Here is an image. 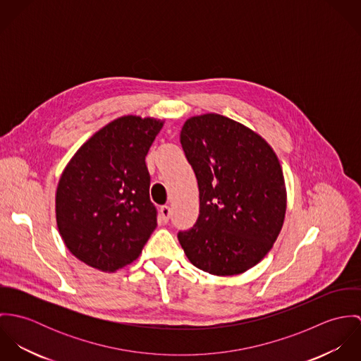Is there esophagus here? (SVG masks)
Here are the masks:
<instances>
[{
    "mask_svg": "<svg viewBox=\"0 0 361 361\" xmlns=\"http://www.w3.org/2000/svg\"><path fill=\"white\" fill-rule=\"evenodd\" d=\"M171 216V208L168 206H162L159 208V218L162 221V224H166L169 221Z\"/></svg>",
    "mask_w": 361,
    "mask_h": 361,
    "instance_id": "1",
    "label": "esophagus"
}]
</instances>
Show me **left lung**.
Masks as SVG:
<instances>
[{
  "label": "left lung",
  "mask_w": 361,
  "mask_h": 361,
  "mask_svg": "<svg viewBox=\"0 0 361 361\" xmlns=\"http://www.w3.org/2000/svg\"><path fill=\"white\" fill-rule=\"evenodd\" d=\"M180 145L200 192L199 218L178 233L180 246L208 274H243L267 256L283 225L279 159L256 132L219 114L189 118Z\"/></svg>",
  "instance_id": "8db88e82"
}]
</instances>
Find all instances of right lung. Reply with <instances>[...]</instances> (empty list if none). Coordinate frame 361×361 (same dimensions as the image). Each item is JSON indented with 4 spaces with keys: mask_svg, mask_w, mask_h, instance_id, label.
I'll use <instances>...</instances> for the list:
<instances>
[{
    "mask_svg": "<svg viewBox=\"0 0 361 361\" xmlns=\"http://www.w3.org/2000/svg\"><path fill=\"white\" fill-rule=\"evenodd\" d=\"M162 126L155 118L121 116L65 166L55 195L56 225L82 262L114 272L140 256L157 226L145 159Z\"/></svg>",
    "mask_w": 361,
    "mask_h": 361,
    "instance_id": "add662e5",
    "label": "right lung"
}]
</instances>
